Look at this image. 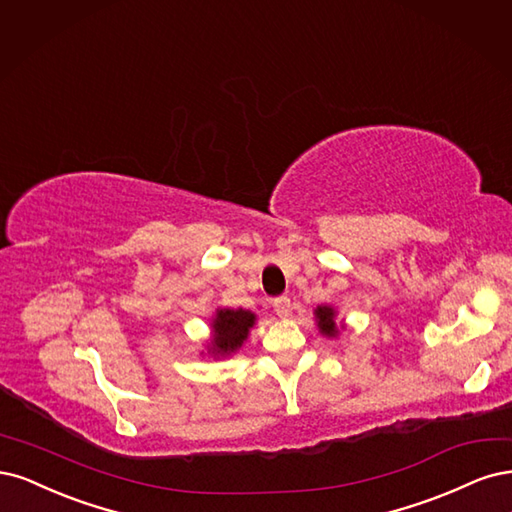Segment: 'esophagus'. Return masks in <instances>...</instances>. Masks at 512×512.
Returning <instances> with one entry per match:
<instances>
[{
	"instance_id": "34e87169",
	"label": "esophagus",
	"mask_w": 512,
	"mask_h": 512,
	"mask_svg": "<svg viewBox=\"0 0 512 512\" xmlns=\"http://www.w3.org/2000/svg\"><path fill=\"white\" fill-rule=\"evenodd\" d=\"M272 308L280 319H287L291 315V300L287 298V295H280V298L272 300Z\"/></svg>"
}]
</instances>
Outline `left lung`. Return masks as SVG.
I'll return each instance as SVG.
<instances>
[{
	"mask_svg": "<svg viewBox=\"0 0 512 512\" xmlns=\"http://www.w3.org/2000/svg\"><path fill=\"white\" fill-rule=\"evenodd\" d=\"M319 332L327 338L338 336V325H336V310L332 306H319L315 310Z\"/></svg>",
	"mask_w": 512,
	"mask_h": 512,
	"instance_id": "obj_1",
	"label": "left lung"
}]
</instances>
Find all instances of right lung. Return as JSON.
Returning a JSON list of instances; mask_svg holds the SVG:
<instances>
[{
  "mask_svg": "<svg viewBox=\"0 0 512 512\" xmlns=\"http://www.w3.org/2000/svg\"><path fill=\"white\" fill-rule=\"evenodd\" d=\"M253 325L255 315L251 310L219 308L210 323L212 338L208 351L212 353V357H227L236 353L246 340V336H249Z\"/></svg>",
  "mask_w": 512,
  "mask_h": 512,
  "instance_id": "add662e5",
  "label": "right lung"
}]
</instances>
